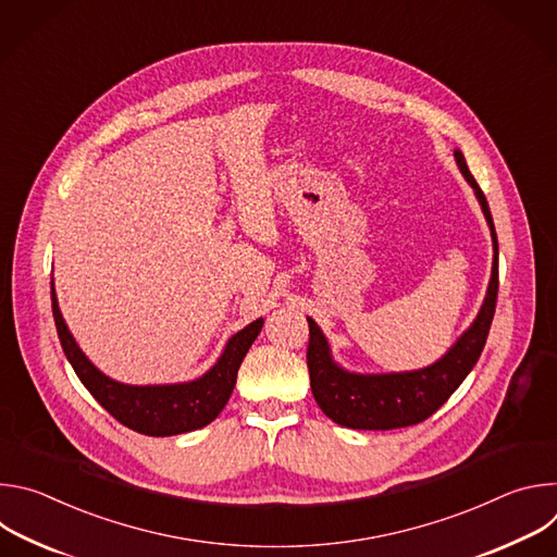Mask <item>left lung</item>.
I'll list each match as a JSON object with an SVG mask.
<instances>
[{"instance_id":"left-lung-1","label":"left lung","mask_w":557,"mask_h":557,"mask_svg":"<svg viewBox=\"0 0 557 557\" xmlns=\"http://www.w3.org/2000/svg\"><path fill=\"white\" fill-rule=\"evenodd\" d=\"M454 158L460 174L473 189L475 198H479V205L492 231L494 262L483 306L479 314H475L471 326L454 342V346L438 361L419 370L379 374H361L342 368L333 359L329 339L322 333V329L317 326L310 317H306L310 331L306 352L310 389L317 406L342 428L396 430L425 421L465 381V376L471 372V368L479 361L485 348L498 299V237L487 198L479 183L471 176L462 151L454 149Z\"/></svg>"}]
</instances>
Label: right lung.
I'll use <instances>...</instances> for the list:
<instances>
[{
	"mask_svg": "<svg viewBox=\"0 0 557 557\" xmlns=\"http://www.w3.org/2000/svg\"><path fill=\"white\" fill-rule=\"evenodd\" d=\"M50 297L57 335L76 376L119 423L145 436H174L209 425L226 406L235 387L237 370L264 326L260 317L243 331H237L226 342L218 361L194 381L129 385L103 374L78 348L59 310L54 280L50 282Z\"/></svg>",
	"mask_w": 557,
	"mask_h": 557,
	"instance_id": "add662e5",
	"label": "right lung"
}]
</instances>
